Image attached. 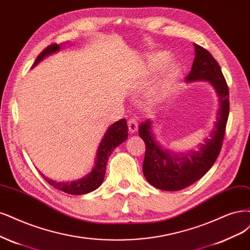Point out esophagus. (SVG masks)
<instances>
[{"mask_svg": "<svg viewBox=\"0 0 250 250\" xmlns=\"http://www.w3.org/2000/svg\"><path fill=\"white\" fill-rule=\"evenodd\" d=\"M128 129L131 133H135L137 130H139V122H137L135 119H129Z\"/></svg>", "mask_w": 250, "mask_h": 250, "instance_id": "34e87169", "label": "esophagus"}]
</instances>
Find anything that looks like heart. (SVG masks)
Returning <instances> with one entry per match:
<instances>
[{
    "label": "heart",
    "mask_w": 250,
    "mask_h": 250,
    "mask_svg": "<svg viewBox=\"0 0 250 250\" xmlns=\"http://www.w3.org/2000/svg\"><path fill=\"white\" fill-rule=\"evenodd\" d=\"M170 59L167 51H153L146 56L142 68L141 74L143 77H148L151 74L157 72L160 68L165 66ZM181 72V67L177 62H170L156 77V80L151 84L149 96L154 102H158L165 99L173 90Z\"/></svg>",
    "instance_id": "1"
}]
</instances>
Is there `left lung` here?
Returning <instances> with one entry per match:
<instances>
[{"instance_id":"left-lung-1","label":"left lung","mask_w":250,"mask_h":250,"mask_svg":"<svg viewBox=\"0 0 250 250\" xmlns=\"http://www.w3.org/2000/svg\"><path fill=\"white\" fill-rule=\"evenodd\" d=\"M194 60L186 83L207 82L218 97L216 121L209 136L194 149L177 152L157 140L153 121L147 119L139 133L146 144L143 171L148 182L161 190L177 191L200 180L212 167L221 150L229 110V88L220 66L207 49L193 44Z\"/></svg>"}]
</instances>
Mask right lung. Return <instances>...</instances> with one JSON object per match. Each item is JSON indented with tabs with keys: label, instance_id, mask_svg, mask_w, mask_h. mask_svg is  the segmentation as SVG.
Wrapping results in <instances>:
<instances>
[{
	"label": "right lung",
	"instance_id": "right-lung-1",
	"mask_svg": "<svg viewBox=\"0 0 250 250\" xmlns=\"http://www.w3.org/2000/svg\"><path fill=\"white\" fill-rule=\"evenodd\" d=\"M62 45L53 44L47 46L45 49H43L42 53L37 57L33 67H35L44 58L50 56L51 54L57 53V51L62 48ZM127 137L128 126L126 119H122L120 120V121L111 124L107 128L104 136H103V139L100 142L96 153L95 163H94L92 170L82 179L72 181V182H58V181L45 177L43 174H41V176L44 178V180L49 185L55 187L58 190H61L68 194L79 195L94 191L103 182V179H104L105 175L106 165L110 154L113 153L116 147H118L119 145H121L123 142H125L127 140Z\"/></svg>",
	"mask_w": 250,
	"mask_h": 250
}]
</instances>
